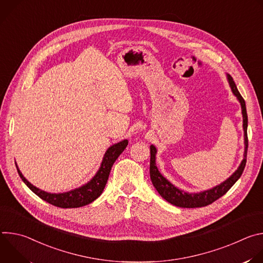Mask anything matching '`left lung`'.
I'll use <instances>...</instances> for the list:
<instances>
[{"label":"left lung","instance_id":"8db88e82","mask_svg":"<svg viewBox=\"0 0 263 263\" xmlns=\"http://www.w3.org/2000/svg\"><path fill=\"white\" fill-rule=\"evenodd\" d=\"M228 80L231 86V89L233 93L237 97L241 104L242 109V117H243V131H245V154H243V160L241 164L239 165L238 170L224 182L221 184L215 186L214 189L200 193V194H187L183 193V191L178 190L172 183H170L158 171L156 163H155V156H156V147L154 145L149 146L151 148V159H149V176H151L152 183L154 185L159 195L166 200L168 203L182 207V208H197V207H204L207 205L212 204L214 201L222 197L226 194L231 187L234 185V183L240 178L242 175V172L246 167L247 163V153H248V115L246 109V103L241 95L239 93L233 79L231 76H228Z\"/></svg>","mask_w":263,"mask_h":263}]
</instances>
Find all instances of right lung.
<instances>
[{"label": "right lung", "instance_id": "add662e5", "mask_svg": "<svg viewBox=\"0 0 263 263\" xmlns=\"http://www.w3.org/2000/svg\"><path fill=\"white\" fill-rule=\"evenodd\" d=\"M127 145H128V140L125 139L117 144L110 146L107 149V152L105 153L104 159L102 161V165L99 172L97 173V175L87 184L80 187V189H76L64 194H49L39 190L37 187L33 186L31 183H29L25 179V177L22 175L17 166L16 168L20 177L25 182V184L35 195L39 196L44 201L60 208L82 207L93 202L96 199H98L101 196V194L105 189V185L107 183L112 165H114L115 161L123 153V151L126 148Z\"/></svg>", "mask_w": 263, "mask_h": 263}]
</instances>
